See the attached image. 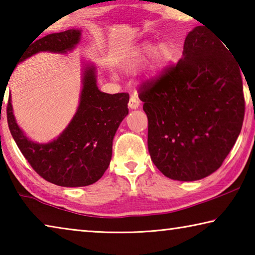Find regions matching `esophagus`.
<instances>
[{"mask_svg": "<svg viewBox=\"0 0 255 255\" xmlns=\"http://www.w3.org/2000/svg\"><path fill=\"white\" fill-rule=\"evenodd\" d=\"M139 99H138L137 97H131L130 99H129V102H128V106L130 109H137L138 107H139Z\"/></svg>", "mask_w": 255, "mask_h": 255, "instance_id": "obj_1", "label": "esophagus"}]
</instances>
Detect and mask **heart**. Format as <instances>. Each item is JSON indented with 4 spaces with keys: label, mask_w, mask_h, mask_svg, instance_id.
<instances>
[{
    "label": "heart",
    "mask_w": 255,
    "mask_h": 255,
    "mask_svg": "<svg viewBox=\"0 0 255 255\" xmlns=\"http://www.w3.org/2000/svg\"><path fill=\"white\" fill-rule=\"evenodd\" d=\"M150 56H152V68L155 73L169 60L171 56L170 46L167 44H159L154 48L150 44L140 45L125 59L123 64L124 70L128 73H133L143 66Z\"/></svg>",
    "instance_id": "1"
}]
</instances>
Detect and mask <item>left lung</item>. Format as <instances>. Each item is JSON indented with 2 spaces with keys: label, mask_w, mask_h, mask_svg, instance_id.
<instances>
[{
  "label": "left lung",
  "mask_w": 255,
  "mask_h": 255,
  "mask_svg": "<svg viewBox=\"0 0 255 255\" xmlns=\"http://www.w3.org/2000/svg\"><path fill=\"white\" fill-rule=\"evenodd\" d=\"M231 55L216 34L198 25L185 37L182 58L138 89L150 158L167 178H206L234 146L245 100L240 66Z\"/></svg>",
  "instance_id": "1"
}]
</instances>
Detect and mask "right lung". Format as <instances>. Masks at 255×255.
I'll use <instances>...</instances> for the list:
<instances>
[{
  "mask_svg": "<svg viewBox=\"0 0 255 255\" xmlns=\"http://www.w3.org/2000/svg\"><path fill=\"white\" fill-rule=\"evenodd\" d=\"M80 30L50 33L31 42L21 59L39 51L66 53L80 41ZM128 93H103L97 86L96 68L85 66L80 105L72 122L47 144L28 139L15 123L11 99L6 106L7 125L21 153L41 178L60 187H85L101 178L110 164L112 140L128 115Z\"/></svg>",
  "mask_w": 255,
  "mask_h": 255,
  "instance_id": "right-lung-1",
  "label": "right lung"
}]
</instances>
